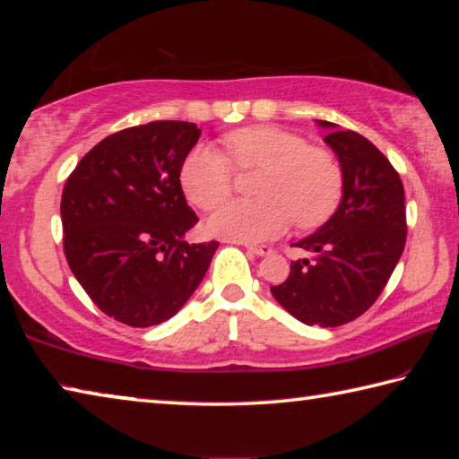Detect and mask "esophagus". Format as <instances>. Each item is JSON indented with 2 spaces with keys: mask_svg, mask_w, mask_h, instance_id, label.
I'll list each match as a JSON object with an SVG mask.
<instances>
[{
  "mask_svg": "<svg viewBox=\"0 0 459 459\" xmlns=\"http://www.w3.org/2000/svg\"><path fill=\"white\" fill-rule=\"evenodd\" d=\"M246 250L256 254V256H269L271 248L269 246H252V244H246Z\"/></svg>",
  "mask_w": 459,
  "mask_h": 459,
  "instance_id": "34e87169",
  "label": "esophagus"
}]
</instances>
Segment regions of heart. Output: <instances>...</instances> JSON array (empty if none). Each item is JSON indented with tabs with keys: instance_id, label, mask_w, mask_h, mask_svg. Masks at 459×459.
<instances>
[{
	"instance_id": "1",
	"label": "heart",
	"mask_w": 459,
	"mask_h": 459,
	"mask_svg": "<svg viewBox=\"0 0 459 459\" xmlns=\"http://www.w3.org/2000/svg\"><path fill=\"white\" fill-rule=\"evenodd\" d=\"M230 158L217 147L199 143L180 166V185L188 201L211 211L234 188V166L263 170L256 201H231L209 217L213 236L236 242H266L287 231L293 217L299 228L328 220L342 195V172L336 158L312 147L298 133L279 126H248L225 137Z\"/></svg>"
}]
</instances>
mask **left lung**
<instances>
[{"label": "left lung", "mask_w": 459, "mask_h": 459, "mask_svg": "<svg viewBox=\"0 0 459 459\" xmlns=\"http://www.w3.org/2000/svg\"><path fill=\"white\" fill-rule=\"evenodd\" d=\"M342 172L333 217L293 246L312 254L291 263L273 298L307 326L334 328L355 320L379 298L406 244L404 186L390 161L355 131L316 121Z\"/></svg>", "instance_id": "8db88e82"}]
</instances>
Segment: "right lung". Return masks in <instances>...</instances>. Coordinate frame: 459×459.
<instances>
[{
    "instance_id": "obj_1",
    "label": "right lung",
    "mask_w": 459,
    "mask_h": 459,
    "mask_svg": "<svg viewBox=\"0 0 459 459\" xmlns=\"http://www.w3.org/2000/svg\"><path fill=\"white\" fill-rule=\"evenodd\" d=\"M199 137L185 121L118 131L91 147L63 188L69 269L90 299L126 326L170 320L220 246L185 239L199 217L186 205L180 166Z\"/></svg>"
}]
</instances>
